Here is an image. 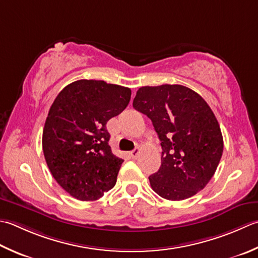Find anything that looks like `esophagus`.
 Listing matches in <instances>:
<instances>
[{
  "label": "esophagus",
  "instance_id": "obj_1",
  "mask_svg": "<svg viewBox=\"0 0 258 258\" xmlns=\"http://www.w3.org/2000/svg\"><path fill=\"white\" fill-rule=\"evenodd\" d=\"M139 154H140L139 148H136V149H134L133 151H131V152H130V155H131V158H132V159H136V158H138Z\"/></svg>",
  "mask_w": 258,
  "mask_h": 258
}]
</instances>
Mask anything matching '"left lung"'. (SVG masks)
<instances>
[{
    "label": "left lung",
    "mask_w": 258,
    "mask_h": 258,
    "mask_svg": "<svg viewBox=\"0 0 258 258\" xmlns=\"http://www.w3.org/2000/svg\"><path fill=\"white\" fill-rule=\"evenodd\" d=\"M133 107L152 120L162 146L161 166L149 176L164 199H188L203 190L215 174L224 141L206 100L182 85L141 87Z\"/></svg>",
    "instance_id": "1"
}]
</instances>
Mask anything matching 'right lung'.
<instances>
[{"instance_id": "obj_1", "label": "right lung", "mask_w": 258, "mask_h": 258, "mask_svg": "<svg viewBox=\"0 0 258 258\" xmlns=\"http://www.w3.org/2000/svg\"><path fill=\"white\" fill-rule=\"evenodd\" d=\"M130 99L127 87L87 79L69 84L55 97L42 149L54 180L74 198L97 200L115 185L124 160L112 153L106 124Z\"/></svg>"}]
</instances>
